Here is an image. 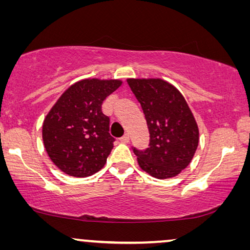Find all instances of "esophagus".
Wrapping results in <instances>:
<instances>
[{"instance_id": "34e87169", "label": "esophagus", "mask_w": 250, "mask_h": 250, "mask_svg": "<svg viewBox=\"0 0 250 250\" xmlns=\"http://www.w3.org/2000/svg\"><path fill=\"white\" fill-rule=\"evenodd\" d=\"M121 142H123V143H128V142H129V135H128V134H125L124 136H122V138H121Z\"/></svg>"}]
</instances>
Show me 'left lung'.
<instances>
[{
  "label": "left lung",
  "mask_w": 250,
  "mask_h": 250,
  "mask_svg": "<svg viewBox=\"0 0 250 250\" xmlns=\"http://www.w3.org/2000/svg\"><path fill=\"white\" fill-rule=\"evenodd\" d=\"M145 112L150 133L149 148L134 149L141 169L156 179L174 177L192 160L199 128L182 93L162 78H127Z\"/></svg>",
  "instance_id": "8db88e82"
}]
</instances>
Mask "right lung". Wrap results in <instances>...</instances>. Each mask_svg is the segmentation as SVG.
<instances>
[{
	"label": "right lung",
	"mask_w": 250,
	"mask_h": 250,
	"mask_svg": "<svg viewBox=\"0 0 250 250\" xmlns=\"http://www.w3.org/2000/svg\"><path fill=\"white\" fill-rule=\"evenodd\" d=\"M122 84V80L78 81L46 114L42 125L44 146L63 173L86 177L104 166L115 139L109 133V117L101 107Z\"/></svg>",
	"instance_id": "obj_1"
}]
</instances>
